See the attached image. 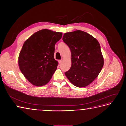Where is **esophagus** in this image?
I'll return each mask as SVG.
<instances>
[{
	"label": "esophagus",
	"mask_w": 126,
	"mask_h": 126,
	"mask_svg": "<svg viewBox=\"0 0 126 126\" xmlns=\"http://www.w3.org/2000/svg\"><path fill=\"white\" fill-rule=\"evenodd\" d=\"M62 61H63L62 60H60L59 61V63L60 64V63H61L62 62Z\"/></svg>",
	"instance_id": "esophagus-1"
}]
</instances>
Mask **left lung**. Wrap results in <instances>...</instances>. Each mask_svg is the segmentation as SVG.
<instances>
[{"label": "left lung", "instance_id": "8db88e82", "mask_svg": "<svg viewBox=\"0 0 126 126\" xmlns=\"http://www.w3.org/2000/svg\"><path fill=\"white\" fill-rule=\"evenodd\" d=\"M62 39L70 49L72 57L71 67L65 74L74 86H88L99 75L104 65L99 41L80 30L65 33Z\"/></svg>", "mask_w": 126, "mask_h": 126}]
</instances>
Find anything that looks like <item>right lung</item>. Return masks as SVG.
<instances>
[{
    "label": "right lung",
    "mask_w": 126,
    "mask_h": 126,
    "mask_svg": "<svg viewBox=\"0 0 126 126\" xmlns=\"http://www.w3.org/2000/svg\"><path fill=\"white\" fill-rule=\"evenodd\" d=\"M62 36V32L43 29L24 42L18 63L21 72L32 84L44 86L52 78L58 65L54 59V46Z\"/></svg>",
    "instance_id": "obj_1"
}]
</instances>
